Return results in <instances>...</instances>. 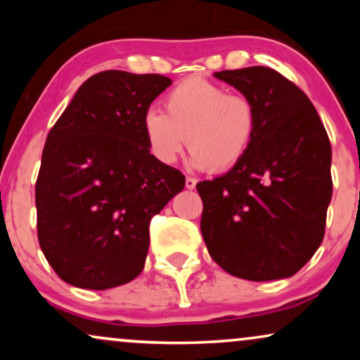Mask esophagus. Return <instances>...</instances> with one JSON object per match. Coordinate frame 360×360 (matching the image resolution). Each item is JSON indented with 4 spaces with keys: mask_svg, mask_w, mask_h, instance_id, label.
Wrapping results in <instances>:
<instances>
[{
    "mask_svg": "<svg viewBox=\"0 0 360 360\" xmlns=\"http://www.w3.org/2000/svg\"><path fill=\"white\" fill-rule=\"evenodd\" d=\"M186 188L188 189L196 188V179H194V177H186Z\"/></svg>",
    "mask_w": 360,
    "mask_h": 360,
    "instance_id": "esophagus-1",
    "label": "esophagus"
}]
</instances>
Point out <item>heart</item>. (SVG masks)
Listing matches in <instances>:
<instances>
[{"label":"heart","instance_id":"1","mask_svg":"<svg viewBox=\"0 0 360 360\" xmlns=\"http://www.w3.org/2000/svg\"><path fill=\"white\" fill-rule=\"evenodd\" d=\"M142 125L148 150L159 162H174L188 142L194 167L223 172L249 152L259 118L255 103L245 94L189 77L169 91L166 113L147 110Z\"/></svg>","mask_w":360,"mask_h":360}]
</instances>
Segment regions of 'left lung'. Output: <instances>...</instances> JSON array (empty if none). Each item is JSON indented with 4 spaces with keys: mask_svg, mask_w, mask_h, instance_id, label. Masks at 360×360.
<instances>
[{
    "mask_svg": "<svg viewBox=\"0 0 360 360\" xmlns=\"http://www.w3.org/2000/svg\"><path fill=\"white\" fill-rule=\"evenodd\" d=\"M257 108V134L226 174L196 184L201 233L223 271L249 281L296 274L325 235L332 147L315 106L271 68L214 72Z\"/></svg>",
    "mask_w": 360,
    "mask_h": 360,
    "instance_id": "left-lung-1",
    "label": "left lung"
}]
</instances>
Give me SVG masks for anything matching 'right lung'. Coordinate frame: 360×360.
<instances>
[{
  "mask_svg": "<svg viewBox=\"0 0 360 360\" xmlns=\"http://www.w3.org/2000/svg\"><path fill=\"white\" fill-rule=\"evenodd\" d=\"M171 82L160 74H94L49 131L35 184L37 232L65 283L101 291L142 272L152 217L186 183L150 154L143 135V115Z\"/></svg>",
  "mask_w": 360,
  "mask_h": 360,
  "instance_id": "right-lung-1",
  "label": "right lung"
}]
</instances>
